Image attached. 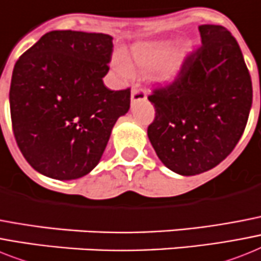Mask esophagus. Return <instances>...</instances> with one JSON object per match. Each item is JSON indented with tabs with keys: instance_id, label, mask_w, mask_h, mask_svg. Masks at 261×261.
I'll use <instances>...</instances> for the list:
<instances>
[{
	"instance_id": "esophagus-1",
	"label": "esophagus",
	"mask_w": 261,
	"mask_h": 261,
	"mask_svg": "<svg viewBox=\"0 0 261 261\" xmlns=\"http://www.w3.org/2000/svg\"><path fill=\"white\" fill-rule=\"evenodd\" d=\"M146 99V90L143 87H134L131 90V101H141Z\"/></svg>"
}]
</instances>
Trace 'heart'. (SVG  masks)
Wrapping results in <instances>:
<instances>
[{"label": "heart", "mask_w": 261, "mask_h": 261, "mask_svg": "<svg viewBox=\"0 0 261 261\" xmlns=\"http://www.w3.org/2000/svg\"><path fill=\"white\" fill-rule=\"evenodd\" d=\"M170 44L169 42H150L138 45L133 49V61L138 68L154 69L158 68V73L162 79H171L177 73L181 65L185 52L174 50L170 54ZM116 67L123 75L131 76L133 71L126 63L118 61Z\"/></svg>", "instance_id": "heart-1"}]
</instances>
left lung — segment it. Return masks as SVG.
Wrapping results in <instances>:
<instances>
[{
  "instance_id": "8db88e82",
  "label": "left lung",
  "mask_w": 261,
  "mask_h": 261,
  "mask_svg": "<svg viewBox=\"0 0 261 261\" xmlns=\"http://www.w3.org/2000/svg\"><path fill=\"white\" fill-rule=\"evenodd\" d=\"M201 45L174 80L149 95L155 118L147 135L162 164L182 175L211 170L236 147L252 106L251 75L236 39L201 25Z\"/></svg>"
}]
</instances>
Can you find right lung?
<instances>
[{
	"label": "right lung",
	"instance_id": "1",
	"mask_svg": "<svg viewBox=\"0 0 261 261\" xmlns=\"http://www.w3.org/2000/svg\"><path fill=\"white\" fill-rule=\"evenodd\" d=\"M103 33L52 31L21 55L9 91L17 146L35 170L55 179L88 174L101 158L130 88L103 84L112 55Z\"/></svg>",
	"mask_w": 261,
	"mask_h": 261
}]
</instances>
